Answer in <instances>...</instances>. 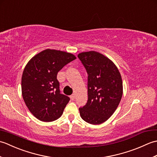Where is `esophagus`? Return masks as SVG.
I'll return each mask as SVG.
<instances>
[{
	"mask_svg": "<svg viewBox=\"0 0 157 157\" xmlns=\"http://www.w3.org/2000/svg\"><path fill=\"white\" fill-rule=\"evenodd\" d=\"M75 94H72L71 96H70V98H71L72 101H74L75 100Z\"/></svg>",
	"mask_w": 157,
	"mask_h": 157,
	"instance_id": "34e87169",
	"label": "esophagus"
}]
</instances>
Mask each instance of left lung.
Here are the masks:
<instances>
[{"label":"left lung","mask_w":157,"mask_h":157,"mask_svg":"<svg viewBox=\"0 0 157 157\" xmlns=\"http://www.w3.org/2000/svg\"><path fill=\"white\" fill-rule=\"evenodd\" d=\"M87 71L88 102L79 108L83 120L98 125L111 117L123 95V82L118 68L111 60L96 51L78 55Z\"/></svg>","instance_id":"1"}]
</instances>
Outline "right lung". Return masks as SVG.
<instances>
[{
	"label": "right lung",
	"instance_id": "obj_1",
	"mask_svg": "<svg viewBox=\"0 0 157 157\" xmlns=\"http://www.w3.org/2000/svg\"><path fill=\"white\" fill-rule=\"evenodd\" d=\"M76 59L71 53L46 49L29 60L23 71L22 96L32 114L40 121H55L70 98L60 93L58 72Z\"/></svg>",
	"mask_w": 157,
	"mask_h": 157
}]
</instances>
